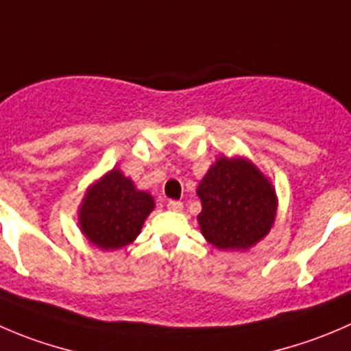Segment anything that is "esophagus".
I'll return each mask as SVG.
<instances>
[{
	"label": "esophagus",
	"mask_w": 351,
	"mask_h": 351,
	"mask_svg": "<svg viewBox=\"0 0 351 351\" xmlns=\"http://www.w3.org/2000/svg\"><path fill=\"white\" fill-rule=\"evenodd\" d=\"M168 209L175 210V213H180V210H183V204L180 202V200H169Z\"/></svg>",
	"instance_id": "obj_1"
}]
</instances>
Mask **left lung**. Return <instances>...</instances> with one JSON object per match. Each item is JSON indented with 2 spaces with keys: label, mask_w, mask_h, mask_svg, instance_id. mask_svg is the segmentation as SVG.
<instances>
[{
  "label": "left lung",
  "mask_w": 351,
  "mask_h": 351,
  "mask_svg": "<svg viewBox=\"0 0 351 351\" xmlns=\"http://www.w3.org/2000/svg\"><path fill=\"white\" fill-rule=\"evenodd\" d=\"M200 233L219 250H248L274 226L273 182L243 156H219L197 186Z\"/></svg>",
  "instance_id": "left-lung-1"
}]
</instances>
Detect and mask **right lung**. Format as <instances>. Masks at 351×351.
<instances>
[{"mask_svg": "<svg viewBox=\"0 0 351 351\" xmlns=\"http://www.w3.org/2000/svg\"><path fill=\"white\" fill-rule=\"evenodd\" d=\"M156 202L120 168L104 173L89 185L78 206V228L89 243L101 250H118L141 234Z\"/></svg>", "mask_w": 351, "mask_h": 351, "instance_id": "add662e5", "label": "right lung"}]
</instances>
